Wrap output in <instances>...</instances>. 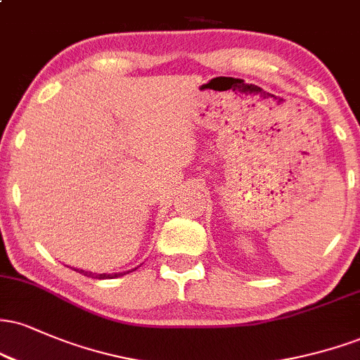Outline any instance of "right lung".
Returning <instances> with one entry per match:
<instances>
[{
  "label": "right lung",
  "instance_id": "1",
  "mask_svg": "<svg viewBox=\"0 0 360 360\" xmlns=\"http://www.w3.org/2000/svg\"><path fill=\"white\" fill-rule=\"evenodd\" d=\"M77 272H81V274L88 276V278H94V279H106V278H118V276H123L127 274V272H120V274H93V272H88V271H79L76 269Z\"/></svg>",
  "mask_w": 360,
  "mask_h": 360
}]
</instances>
